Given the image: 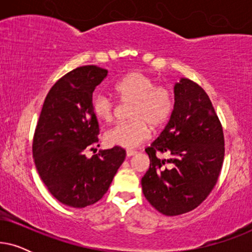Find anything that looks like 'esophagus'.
Returning a JSON list of instances; mask_svg holds the SVG:
<instances>
[{
  "label": "esophagus",
  "instance_id": "34e87169",
  "mask_svg": "<svg viewBox=\"0 0 252 252\" xmlns=\"http://www.w3.org/2000/svg\"><path fill=\"white\" fill-rule=\"evenodd\" d=\"M135 154H136L135 150H130V149L126 150V156H127V157H132V156H134V155H135Z\"/></svg>",
  "mask_w": 252,
  "mask_h": 252
}]
</instances>
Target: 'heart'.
Here are the masks:
<instances>
[{"label": "heart", "instance_id": "1", "mask_svg": "<svg viewBox=\"0 0 252 252\" xmlns=\"http://www.w3.org/2000/svg\"><path fill=\"white\" fill-rule=\"evenodd\" d=\"M115 93L124 102L133 103L128 123L120 124L105 133L109 146L133 149L150 136V126L158 128L166 122L173 108L170 92L156 87L153 79L141 72H130L115 85ZM94 113L103 122H111L115 104L106 95H97L93 101Z\"/></svg>", "mask_w": 252, "mask_h": 252}]
</instances>
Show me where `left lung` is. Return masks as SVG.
Returning <instances> with one entry per match:
<instances>
[{
	"mask_svg": "<svg viewBox=\"0 0 252 252\" xmlns=\"http://www.w3.org/2000/svg\"><path fill=\"white\" fill-rule=\"evenodd\" d=\"M173 93V111L146 149L150 166L141 180L148 202L170 217L191 211L208 197L225 155L222 127L208 94L187 78L175 82ZM157 151L170 158L159 160Z\"/></svg>",
	"mask_w": 252,
	"mask_h": 252,
	"instance_id": "obj_1",
	"label": "left lung"
}]
</instances>
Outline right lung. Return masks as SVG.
Masks as SVG:
<instances>
[{
  "instance_id": "right-lung-1",
  "label": "right lung",
  "mask_w": 252,
  "mask_h": 252,
  "mask_svg": "<svg viewBox=\"0 0 252 252\" xmlns=\"http://www.w3.org/2000/svg\"><path fill=\"white\" fill-rule=\"evenodd\" d=\"M106 75L105 68L87 65L61 78L44 99L34 134L36 170L50 194L71 208L99 201L126 157L120 147L85 155L98 142L93 93Z\"/></svg>"
}]
</instances>
